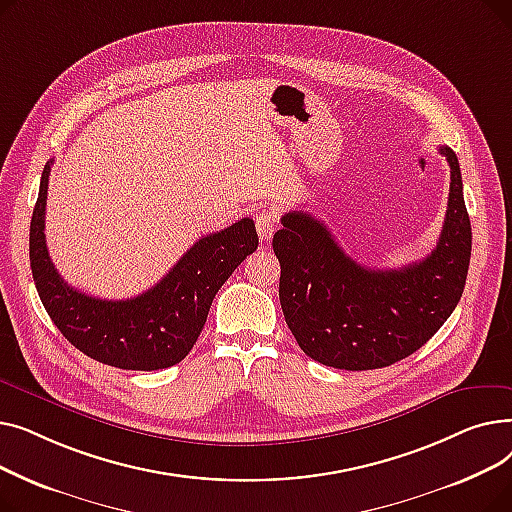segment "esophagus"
Listing matches in <instances>:
<instances>
[{"mask_svg": "<svg viewBox=\"0 0 512 512\" xmlns=\"http://www.w3.org/2000/svg\"><path fill=\"white\" fill-rule=\"evenodd\" d=\"M276 213L270 211V209H259L255 213V228H257V234L261 240H270L274 230H276Z\"/></svg>", "mask_w": 512, "mask_h": 512, "instance_id": "1", "label": "esophagus"}]
</instances>
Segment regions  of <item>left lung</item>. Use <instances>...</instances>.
<instances>
[{
	"label": "left lung",
	"mask_w": 512,
	"mask_h": 512,
	"mask_svg": "<svg viewBox=\"0 0 512 512\" xmlns=\"http://www.w3.org/2000/svg\"><path fill=\"white\" fill-rule=\"evenodd\" d=\"M450 166L442 234L432 255L371 270L348 257L311 213L290 211L274 234L280 261V305L303 353L336 369L388 367L432 338L463 297L471 259V222L456 153Z\"/></svg>",
	"instance_id": "obj_1"
}]
</instances>
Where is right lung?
Listing matches in <instances>:
<instances>
[{
    "instance_id": "add662e5",
    "label": "right lung",
    "mask_w": 512,
    "mask_h": 512,
    "mask_svg": "<svg viewBox=\"0 0 512 512\" xmlns=\"http://www.w3.org/2000/svg\"><path fill=\"white\" fill-rule=\"evenodd\" d=\"M53 159L41 176L31 220V270L53 324L87 357L120 369L153 371L180 363L195 346L211 301L259 238L245 218L199 238L153 288L134 299L107 301L68 286L45 245V205Z\"/></svg>"
}]
</instances>
